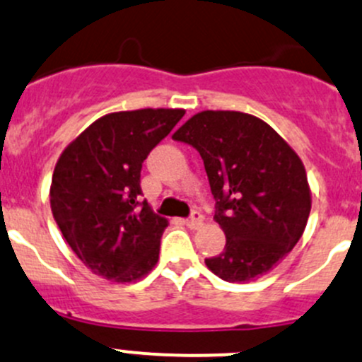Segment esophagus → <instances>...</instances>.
<instances>
[{
    "instance_id": "1",
    "label": "esophagus",
    "mask_w": 362,
    "mask_h": 362,
    "mask_svg": "<svg viewBox=\"0 0 362 362\" xmlns=\"http://www.w3.org/2000/svg\"><path fill=\"white\" fill-rule=\"evenodd\" d=\"M187 226L191 227V229H197V227L203 226V215H201L199 211H192L191 216L187 218Z\"/></svg>"
}]
</instances>
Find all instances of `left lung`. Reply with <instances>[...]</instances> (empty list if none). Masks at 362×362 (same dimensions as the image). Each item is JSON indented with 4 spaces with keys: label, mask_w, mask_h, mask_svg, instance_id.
I'll return each mask as SVG.
<instances>
[{
    "label": "left lung",
    "mask_w": 362,
    "mask_h": 362,
    "mask_svg": "<svg viewBox=\"0 0 362 362\" xmlns=\"http://www.w3.org/2000/svg\"><path fill=\"white\" fill-rule=\"evenodd\" d=\"M204 163L226 248L206 258L227 283L267 274L295 248L310 213V189L296 152L265 121L238 111H203L173 133Z\"/></svg>",
    "instance_id": "obj_1"
}]
</instances>
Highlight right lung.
Wrapping results in <instances>:
<instances>
[{
  "mask_svg": "<svg viewBox=\"0 0 362 362\" xmlns=\"http://www.w3.org/2000/svg\"><path fill=\"white\" fill-rule=\"evenodd\" d=\"M184 109L112 112L91 123L57 161L53 218L67 245L97 276L133 283L152 271L168 220L142 201L140 171Z\"/></svg>",
  "mask_w": 362,
  "mask_h": 362,
  "instance_id": "obj_1",
  "label": "right lung"
}]
</instances>
